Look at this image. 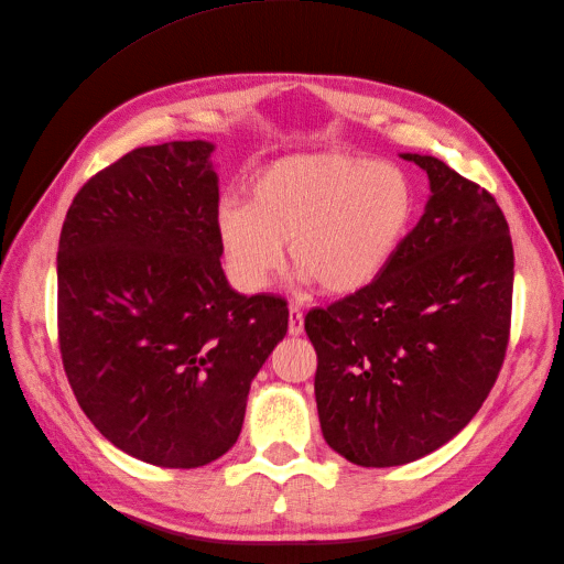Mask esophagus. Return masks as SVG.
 Wrapping results in <instances>:
<instances>
[{"label":"esophagus","mask_w":564,"mask_h":564,"mask_svg":"<svg viewBox=\"0 0 564 564\" xmlns=\"http://www.w3.org/2000/svg\"><path fill=\"white\" fill-rule=\"evenodd\" d=\"M289 334L292 336H301L303 334V313L296 305L289 308Z\"/></svg>","instance_id":"obj_1"}]
</instances>
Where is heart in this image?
Returning a JSON list of instances; mask_svg holds the SVG:
<instances>
[{
    "mask_svg": "<svg viewBox=\"0 0 564 564\" xmlns=\"http://www.w3.org/2000/svg\"><path fill=\"white\" fill-rule=\"evenodd\" d=\"M414 216V187L395 162L336 150L296 152L263 166L249 202L226 199L216 237L230 280L259 292L284 259L303 282L346 296L377 282Z\"/></svg>",
    "mask_w": 564,
    "mask_h": 564,
    "instance_id": "1",
    "label": "heart"
}]
</instances>
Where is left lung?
Here are the masks:
<instances>
[{
  "label": "left lung",
  "instance_id": "obj_1",
  "mask_svg": "<svg viewBox=\"0 0 564 564\" xmlns=\"http://www.w3.org/2000/svg\"><path fill=\"white\" fill-rule=\"evenodd\" d=\"M431 197L383 275L305 315L327 445L388 468L466 429L497 381L510 334L513 242L485 187L445 162L402 152Z\"/></svg>",
  "mask_w": 564,
  "mask_h": 564
}]
</instances>
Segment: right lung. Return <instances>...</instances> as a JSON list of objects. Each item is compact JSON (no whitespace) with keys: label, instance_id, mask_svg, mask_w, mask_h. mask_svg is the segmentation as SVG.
Returning <instances> with one entry per match:
<instances>
[{"label":"right lung","instance_id":"add662e5","mask_svg":"<svg viewBox=\"0 0 564 564\" xmlns=\"http://www.w3.org/2000/svg\"><path fill=\"white\" fill-rule=\"evenodd\" d=\"M214 143L135 148L82 185L58 242V344L82 412L162 468H199L240 437L286 301L228 284Z\"/></svg>","mask_w":564,"mask_h":564}]
</instances>
